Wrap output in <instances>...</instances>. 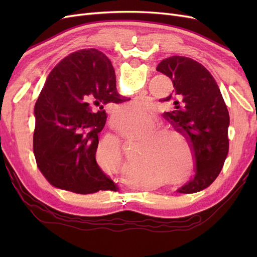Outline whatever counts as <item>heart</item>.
Returning a JSON list of instances; mask_svg holds the SVG:
<instances>
[{"mask_svg": "<svg viewBox=\"0 0 257 257\" xmlns=\"http://www.w3.org/2000/svg\"><path fill=\"white\" fill-rule=\"evenodd\" d=\"M148 113V102L137 99L120 106L113 112L112 118L116 122L124 120L136 121L146 118ZM160 124V120L156 116H149L137 123L119 124L117 132L120 137L127 141L141 138L138 161L151 170L171 171L182 165L184 155L185 160H192V150L185 136L176 128Z\"/></svg>", "mask_w": 257, "mask_h": 257, "instance_id": "heart-1", "label": "heart"}]
</instances>
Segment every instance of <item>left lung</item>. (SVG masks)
I'll return each mask as SVG.
<instances>
[{
    "label": "left lung",
    "instance_id": "left-lung-1",
    "mask_svg": "<svg viewBox=\"0 0 257 257\" xmlns=\"http://www.w3.org/2000/svg\"><path fill=\"white\" fill-rule=\"evenodd\" d=\"M157 70L172 80L174 89L163 101L174 100L176 109L167 119L189 140L195 162L194 178L179 191L198 192L217 178L228 154L226 105L214 77L192 58L168 57Z\"/></svg>",
    "mask_w": 257,
    "mask_h": 257
}]
</instances>
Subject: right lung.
<instances>
[{
	"mask_svg": "<svg viewBox=\"0 0 257 257\" xmlns=\"http://www.w3.org/2000/svg\"><path fill=\"white\" fill-rule=\"evenodd\" d=\"M125 99L116 89L111 62L87 48L62 59L48 75L34 108L33 150L53 187L78 194L116 191L96 162L107 103Z\"/></svg>",
	"mask_w": 257,
	"mask_h": 257,
	"instance_id": "obj_1",
	"label": "right lung"
}]
</instances>
